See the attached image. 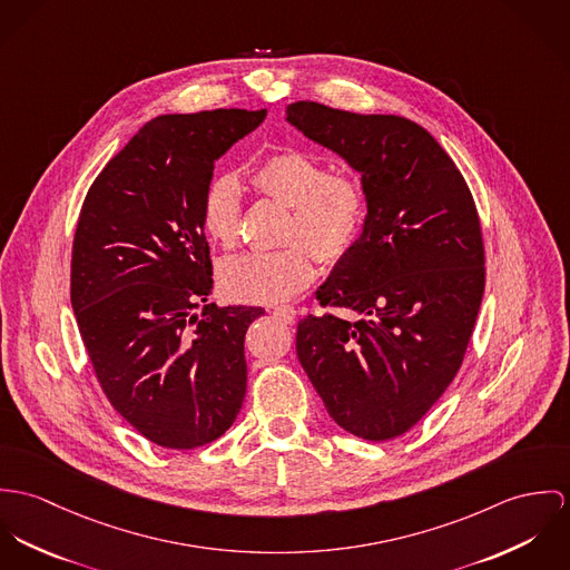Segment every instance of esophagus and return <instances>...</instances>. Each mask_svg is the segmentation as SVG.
<instances>
[{"label": "esophagus", "mask_w": 570, "mask_h": 570, "mask_svg": "<svg viewBox=\"0 0 570 570\" xmlns=\"http://www.w3.org/2000/svg\"><path fill=\"white\" fill-rule=\"evenodd\" d=\"M273 315L279 316L284 323H293L295 316H297V311L293 306H275Z\"/></svg>", "instance_id": "1"}]
</instances>
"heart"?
Wrapping results in <instances>:
<instances>
[{"mask_svg": "<svg viewBox=\"0 0 570 570\" xmlns=\"http://www.w3.org/2000/svg\"><path fill=\"white\" fill-rule=\"evenodd\" d=\"M255 191L291 207L284 243L268 254H245L220 266L227 297L245 304H275L304 291L315 279V255L336 264L352 254L367 220L363 186L327 173L313 155L295 148L266 155L249 177ZM200 223L223 249H234L243 227V190L234 177L214 179L203 194Z\"/></svg>", "mask_w": 570, "mask_h": 570, "instance_id": "heart-1", "label": "heart"}]
</instances>
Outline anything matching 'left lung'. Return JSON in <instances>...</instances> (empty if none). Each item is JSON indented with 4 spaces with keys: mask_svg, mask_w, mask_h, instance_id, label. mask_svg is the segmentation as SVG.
Segmentation results:
<instances>
[{
    "mask_svg": "<svg viewBox=\"0 0 570 570\" xmlns=\"http://www.w3.org/2000/svg\"><path fill=\"white\" fill-rule=\"evenodd\" d=\"M286 120L361 173L367 220L297 325V356L330 417L386 442L411 431L454 380L485 288L479 212L426 128L311 100Z\"/></svg>",
    "mask_w": 570,
    "mask_h": 570,
    "instance_id": "8db88e82",
    "label": "left lung"
}]
</instances>
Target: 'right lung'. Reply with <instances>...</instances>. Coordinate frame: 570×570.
Listing matches in <instances>:
<instances>
[{"label": "right lung", "instance_id": "1", "mask_svg": "<svg viewBox=\"0 0 570 570\" xmlns=\"http://www.w3.org/2000/svg\"><path fill=\"white\" fill-rule=\"evenodd\" d=\"M266 109L159 116L105 166L71 247V308L111 406L148 442L191 450L234 424L245 334L262 308L203 306L212 259L200 203L214 161Z\"/></svg>", "mask_w": 570, "mask_h": 570}]
</instances>
